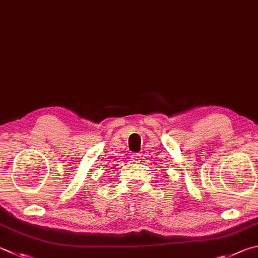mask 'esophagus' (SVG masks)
<instances>
[{
	"instance_id": "esophagus-1",
	"label": "esophagus",
	"mask_w": 258,
	"mask_h": 258,
	"mask_svg": "<svg viewBox=\"0 0 258 258\" xmlns=\"http://www.w3.org/2000/svg\"><path fill=\"white\" fill-rule=\"evenodd\" d=\"M141 158L142 157H141V154H140V153H134L132 156V160H133V162L137 163V162L141 161Z\"/></svg>"
}]
</instances>
